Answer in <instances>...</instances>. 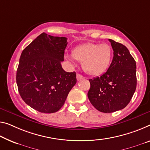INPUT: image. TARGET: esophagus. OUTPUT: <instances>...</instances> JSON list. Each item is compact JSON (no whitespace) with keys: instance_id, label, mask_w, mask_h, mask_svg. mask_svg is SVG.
I'll use <instances>...</instances> for the list:
<instances>
[{"instance_id":"34e87169","label":"esophagus","mask_w":150,"mask_h":150,"mask_svg":"<svg viewBox=\"0 0 150 150\" xmlns=\"http://www.w3.org/2000/svg\"><path fill=\"white\" fill-rule=\"evenodd\" d=\"M76 78H77V80L78 81H79V80H82L83 78H84V76H82L81 74H77L76 75Z\"/></svg>"}]
</instances>
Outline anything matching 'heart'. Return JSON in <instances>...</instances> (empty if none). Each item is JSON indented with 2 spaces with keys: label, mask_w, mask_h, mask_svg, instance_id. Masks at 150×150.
Wrapping results in <instances>:
<instances>
[{
  "label": "heart",
  "mask_w": 150,
  "mask_h": 150,
  "mask_svg": "<svg viewBox=\"0 0 150 150\" xmlns=\"http://www.w3.org/2000/svg\"><path fill=\"white\" fill-rule=\"evenodd\" d=\"M72 55L76 60L81 62L83 70L87 74L97 76L109 68L112 49L108 43H86L75 47Z\"/></svg>",
  "instance_id": "obj_1"
}]
</instances>
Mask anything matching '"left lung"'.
<instances>
[{
    "label": "left lung",
    "instance_id": "1",
    "mask_svg": "<svg viewBox=\"0 0 150 150\" xmlns=\"http://www.w3.org/2000/svg\"><path fill=\"white\" fill-rule=\"evenodd\" d=\"M113 58L107 72L90 79L88 97L94 108L112 112L125 108L130 102L137 85L136 63L127 48L110 40Z\"/></svg>",
    "mask_w": 150,
    "mask_h": 150
}]
</instances>
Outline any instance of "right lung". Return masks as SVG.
Masks as SVG:
<instances>
[{
	"label": "right lung",
	"instance_id": "1",
	"mask_svg": "<svg viewBox=\"0 0 150 150\" xmlns=\"http://www.w3.org/2000/svg\"><path fill=\"white\" fill-rule=\"evenodd\" d=\"M67 38L41 33L22 52L17 71L18 91L27 105L43 113L56 112L76 83L75 72L64 70Z\"/></svg>",
	"mask_w": 150,
	"mask_h": 150
}]
</instances>
